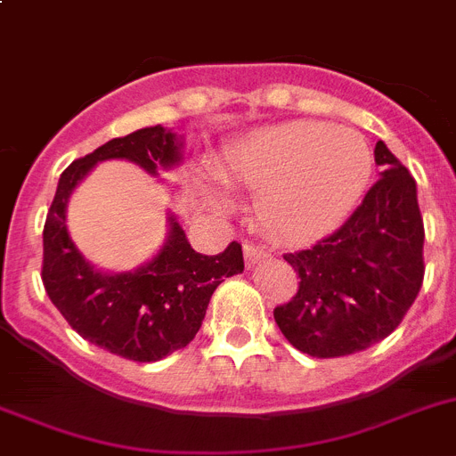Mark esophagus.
Returning a JSON list of instances; mask_svg holds the SVG:
<instances>
[{
    "label": "esophagus",
    "instance_id": "obj_1",
    "mask_svg": "<svg viewBox=\"0 0 456 456\" xmlns=\"http://www.w3.org/2000/svg\"><path fill=\"white\" fill-rule=\"evenodd\" d=\"M243 254H245V265H248V268H252V265H256L258 261H264V258L268 256V252H265L264 248H258V245L254 243H245Z\"/></svg>",
    "mask_w": 456,
    "mask_h": 456
}]
</instances>
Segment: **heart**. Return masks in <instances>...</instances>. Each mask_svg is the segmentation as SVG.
Instances as JSON below:
<instances>
[{
	"mask_svg": "<svg viewBox=\"0 0 456 456\" xmlns=\"http://www.w3.org/2000/svg\"><path fill=\"white\" fill-rule=\"evenodd\" d=\"M227 177L261 191L258 223L289 243H309L346 223L375 172L359 131L330 122H286L236 142L224 157ZM227 207V195H216Z\"/></svg>",
	"mask_w": 456,
	"mask_h": 456,
	"instance_id": "1",
	"label": "heart"
}]
</instances>
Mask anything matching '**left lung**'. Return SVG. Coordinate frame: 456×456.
<instances>
[{
    "instance_id": "obj_1",
    "label": "left lung",
    "mask_w": 456,
    "mask_h": 456,
    "mask_svg": "<svg viewBox=\"0 0 456 456\" xmlns=\"http://www.w3.org/2000/svg\"><path fill=\"white\" fill-rule=\"evenodd\" d=\"M379 182L331 236L284 254L299 290L274 309L290 346L320 359L366 350L402 322L422 286V229L416 182L384 142Z\"/></svg>"
}]
</instances>
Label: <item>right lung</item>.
<instances>
[{"instance_id":"1","label":"right lung","mask_w":456,"mask_h":456,"mask_svg":"<svg viewBox=\"0 0 456 456\" xmlns=\"http://www.w3.org/2000/svg\"><path fill=\"white\" fill-rule=\"evenodd\" d=\"M113 159L159 177L183 161V138L167 126H145L68 166L45 220L43 284L52 305L86 340L131 361H159L195 338L213 290L224 277L243 273V249L233 240L216 256L195 252L170 211L166 243L150 261L126 273L95 268L69 236L68 202L97 163Z\"/></svg>"}]
</instances>
